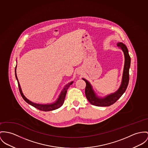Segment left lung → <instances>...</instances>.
Here are the masks:
<instances>
[{
	"mask_svg": "<svg viewBox=\"0 0 148 148\" xmlns=\"http://www.w3.org/2000/svg\"><path fill=\"white\" fill-rule=\"evenodd\" d=\"M117 46L123 52L125 55V65L121 84L119 89L115 92L111 93L105 97H99L92 89L90 83L87 80L82 78L86 83L85 94L88 101L92 105L97 106H109L116 102L125 93L129 82V69L131 64V58L128 53V51L125 45L120 42L117 43Z\"/></svg>",
	"mask_w": 148,
	"mask_h": 148,
	"instance_id": "1",
	"label": "left lung"
}]
</instances>
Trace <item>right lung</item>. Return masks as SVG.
<instances>
[{
  "label": "right lung",
  "instance_id": "obj_1",
  "mask_svg": "<svg viewBox=\"0 0 148 148\" xmlns=\"http://www.w3.org/2000/svg\"><path fill=\"white\" fill-rule=\"evenodd\" d=\"M16 67H17V65L16 66V68H15V76H16V79L17 80V82H18V86L19 91H20V94H21V96L23 97V100L26 102L28 103L29 104L31 105L32 106H34V108L38 109H39L40 110L43 111V112H49V111H52V110H56L57 109H58L59 108H60L63 105V103L64 102V100H65V98L66 95V93H67V90L68 89L69 86L73 84V81L71 82L70 83H69L68 84H66L65 86L64 89L61 91L60 95H59L58 98L57 99V100L55 102H53L52 103H50V104H39V103H34V102L30 101L29 100H28L24 96V95L23 94V92H22V90H21V87H20V84L19 83L17 77V74H16Z\"/></svg>",
  "mask_w": 148,
  "mask_h": 148
}]
</instances>
